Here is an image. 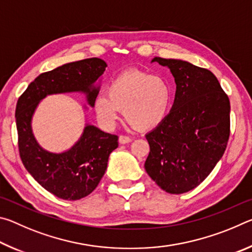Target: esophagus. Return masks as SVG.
<instances>
[{
    "label": "esophagus",
    "mask_w": 252,
    "mask_h": 252,
    "mask_svg": "<svg viewBox=\"0 0 252 252\" xmlns=\"http://www.w3.org/2000/svg\"><path fill=\"white\" fill-rule=\"evenodd\" d=\"M119 142H120L121 144L130 143L131 138H130V136H126V135H120V136H119Z\"/></svg>",
    "instance_id": "obj_1"
}]
</instances>
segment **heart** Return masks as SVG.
I'll return each instance as SVG.
<instances>
[{
    "mask_svg": "<svg viewBox=\"0 0 252 252\" xmlns=\"http://www.w3.org/2000/svg\"><path fill=\"white\" fill-rule=\"evenodd\" d=\"M94 100L96 118L104 127H112L120 111L135 130L148 131L164 120L172 102V87L162 75L132 70L116 76Z\"/></svg>",
    "mask_w": 252,
    "mask_h": 252,
    "instance_id": "heart-1",
    "label": "heart"
}]
</instances>
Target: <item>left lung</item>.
I'll return each instance as SVG.
<instances>
[{
    "mask_svg": "<svg viewBox=\"0 0 252 252\" xmlns=\"http://www.w3.org/2000/svg\"><path fill=\"white\" fill-rule=\"evenodd\" d=\"M177 84L170 113L146 134L147 173L165 192L198 187L222 158L230 135V101L211 71L187 61L155 58Z\"/></svg>",
    "mask_w": 252,
    "mask_h": 252,
    "instance_id": "left-lung-1",
    "label": "left lung"
}]
</instances>
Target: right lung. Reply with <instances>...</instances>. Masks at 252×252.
Listing matches in <instances>:
<instances>
[{
	"label": "right lung",
	"instance_id": "add662e5",
	"mask_svg": "<svg viewBox=\"0 0 252 252\" xmlns=\"http://www.w3.org/2000/svg\"><path fill=\"white\" fill-rule=\"evenodd\" d=\"M103 60L91 58L66 63L44 72L29 84L16 103L19 152L25 169L58 198L79 200L95 189L106 170L110 153L118 148V135L87 125L70 150L53 153L42 149L34 138L31 121L39 102L46 95L83 92L93 106L99 93L94 83L105 71Z\"/></svg>",
	"mask_w": 252,
	"mask_h": 252
}]
</instances>
